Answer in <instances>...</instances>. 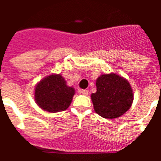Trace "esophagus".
Instances as JSON below:
<instances>
[{"instance_id": "34e87169", "label": "esophagus", "mask_w": 161, "mask_h": 161, "mask_svg": "<svg viewBox=\"0 0 161 161\" xmlns=\"http://www.w3.org/2000/svg\"><path fill=\"white\" fill-rule=\"evenodd\" d=\"M79 93L83 94V95H88V91L87 90V89H81V90H79Z\"/></svg>"}]
</instances>
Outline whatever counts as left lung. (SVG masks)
Returning a JSON list of instances; mask_svg holds the SVG:
<instances>
[{"instance_id": "obj_1", "label": "left lung", "mask_w": 161, "mask_h": 161, "mask_svg": "<svg viewBox=\"0 0 161 161\" xmlns=\"http://www.w3.org/2000/svg\"><path fill=\"white\" fill-rule=\"evenodd\" d=\"M97 92L91 99L95 112L105 119H116L130 109L134 99L130 84L125 78L110 73L103 74L96 81Z\"/></svg>"}]
</instances>
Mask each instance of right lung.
<instances>
[{"label": "right lung", "instance_id": "right-lung-1", "mask_svg": "<svg viewBox=\"0 0 161 161\" xmlns=\"http://www.w3.org/2000/svg\"><path fill=\"white\" fill-rule=\"evenodd\" d=\"M74 93V88L67 86L62 75L52 74L36 86L35 101L45 111L61 112L69 107Z\"/></svg>", "mask_w": 161, "mask_h": 161}]
</instances>
